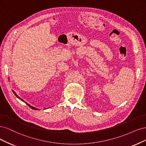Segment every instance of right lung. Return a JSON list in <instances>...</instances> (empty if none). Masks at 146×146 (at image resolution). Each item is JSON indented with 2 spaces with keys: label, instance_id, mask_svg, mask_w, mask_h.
I'll return each instance as SVG.
<instances>
[{
  "label": "right lung",
  "instance_id": "obj_1",
  "mask_svg": "<svg viewBox=\"0 0 146 146\" xmlns=\"http://www.w3.org/2000/svg\"><path fill=\"white\" fill-rule=\"evenodd\" d=\"M13 93H14V94H15V96H16V97H17V98H19V100H21V101H23V102H25V103H27V102H25V101H23V100H22V99H21V98H20V97H19V96H17V94H16V93H15V92H14V91H13ZM27 105H28V106H29V107H30V108H31V109H33V110H39V109H37V108H35V107H33V106H30V104H27Z\"/></svg>",
  "mask_w": 146,
  "mask_h": 146
}]
</instances>
